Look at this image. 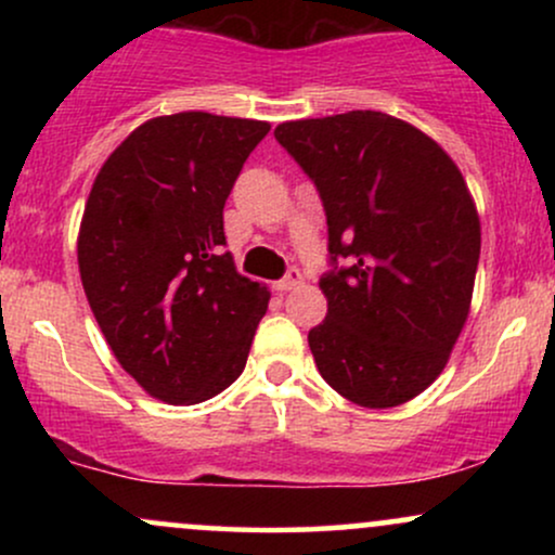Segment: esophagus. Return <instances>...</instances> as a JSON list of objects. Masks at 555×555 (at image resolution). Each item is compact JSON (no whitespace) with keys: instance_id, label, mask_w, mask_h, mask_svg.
<instances>
[{"instance_id":"34e87169","label":"esophagus","mask_w":555,"mask_h":555,"mask_svg":"<svg viewBox=\"0 0 555 555\" xmlns=\"http://www.w3.org/2000/svg\"><path fill=\"white\" fill-rule=\"evenodd\" d=\"M299 284H302V273H299V269H289L282 282L276 284V289L279 292H292V289H297Z\"/></svg>"}]
</instances>
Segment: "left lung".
Masks as SVG:
<instances>
[{
    "instance_id": "8db88e82",
    "label": "left lung",
    "mask_w": 555,
    "mask_h": 555,
    "mask_svg": "<svg viewBox=\"0 0 555 555\" xmlns=\"http://www.w3.org/2000/svg\"><path fill=\"white\" fill-rule=\"evenodd\" d=\"M273 135L326 211L328 313L308 334L318 371L371 410L415 399L441 375L473 302L480 216L460 167L384 112L295 119Z\"/></svg>"
}]
</instances>
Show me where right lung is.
Instances as JSON below:
<instances>
[{
  "label": "right lung",
  "instance_id": "add662e5",
  "mask_svg": "<svg viewBox=\"0 0 555 555\" xmlns=\"http://www.w3.org/2000/svg\"><path fill=\"white\" fill-rule=\"evenodd\" d=\"M260 119L180 112L127 135L95 175L78 234L82 289L143 391L197 404L232 386L271 292L224 253V203L269 135Z\"/></svg>",
  "mask_w": 555,
  "mask_h": 555
}]
</instances>
